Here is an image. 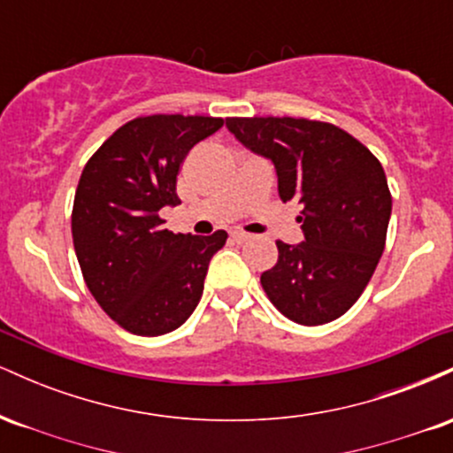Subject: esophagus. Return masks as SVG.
Wrapping results in <instances>:
<instances>
[{
  "label": "esophagus",
  "mask_w": 453,
  "mask_h": 453,
  "mask_svg": "<svg viewBox=\"0 0 453 453\" xmlns=\"http://www.w3.org/2000/svg\"><path fill=\"white\" fill-rule=\"evenodd\" d=\"M249 238H251V236H249V234H244V232H232V241L234 242H238V244H241V242H247L249 241Z\"/></svg>",
  "instance_id": "obj_1"
}]
</instances>
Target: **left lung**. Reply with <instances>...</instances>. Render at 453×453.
Listing matches in <instances>:
<instances>
[{
	"label": "left lung",
	"instance_id": "8db88e82",
	"mask_svg": "<svg viewBox=\"0 0 453 453\" xmlns=\"http://www.w3.org/2000/svg\"><path fill=\"white\" fill-rule=\"evenodd\" d=\"M238 142L274 164L279 196L300 206L304 241H277L262 288L288 319L321 326L356 304L386 249L392 196L383 165L360 140L324 121L232 117Z\"/></svg>",
	"mask_w": 453,
	"mask_h": 453
}]
</instances>
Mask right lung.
Masks as SVG:
<instances>
[{
    "label": "right lung",
    "mask_w": 453,
    "mask_h": 453,
    "mask_svg": "<svg viewBox=\"0 0 453 453\" xmlns=\"http://www.w3.org/2000/svg\"><path fill=\"white\" fill-rule=\"evenodd\" d=\"M223 119L150 114L126 123L93 153L78 180L72 238L82 277L112 321L138 336L183 326L200 303L211 257L227 234H174L159 211L180 204L176 176Z\"/></svg>",
    "instance_id": "add662e5"
}]
</instances>
